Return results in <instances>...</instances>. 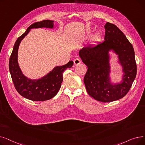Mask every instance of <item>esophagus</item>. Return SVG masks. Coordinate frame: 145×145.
Wrapping results in <instances>:
<instances>
[{"mask_svg":"<svg viewBox=\"0 0 145 145\" xmlns=\"http://www.w3.org/2000/svg\"><path fill=\"white\" fill-rule=\"evenodd\" d=\"M73 62H74V66H76V65H79V64L80 63L81 60H80V59L76 58V59H75L73 60Z\"/></svg>","mask_w":145,"mask_h":145,"instance_id":"34e87169","label":"esophagus"}]
</instances>
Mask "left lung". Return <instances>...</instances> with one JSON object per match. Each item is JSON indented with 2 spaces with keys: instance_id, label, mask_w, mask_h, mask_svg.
Masks as SVG:
<instances>
[{
  "instance_id": "obj_1",
  "label": "left lung",
  "mask_w": 145,
  "mask_h": 145,
  "mask_svg": "<svg viewBox=\"0 0 145 145\" xmlns=\"http://www.w3.org/2000/svg\"><path fill=\"white\" fill-rule=\"evenodd\" d=\"M105 40L95 46L83 48L79 52L82 62L88 66L84 83L88 93L95 100L110 102L123 97L130 90L136 78L137 66L132 44L114 24L105 25ZM113 50L118 55L123 67V81L110 83L108 52Z\"/></svg>"
}]
</instances>
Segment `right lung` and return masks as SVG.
I'll return each instance as SVG.
<instances>
[{"instance_id": "right-lung-1", "label": "right lung", "mask_w": 145, "mask_h": 145, "mask_svg": "<svg viewBox=\"0 0 145 145\" xmlns=\"http://www.w3.org/2000/svg\"><path fill=\"white\" fill-rule=\"evenodd\" d=\"M39 27L53 28V21L44 20L30 25L15 42L9 63V71L15 89L21 96L33 101H44L54 97L61 87L63 72L67 68H71L73 65V61L71 60L65 65L56 66L48 74L38 80L30 79L24 75L18 62L19 44L30 29Z\"/></svg>"}]
</instances>
